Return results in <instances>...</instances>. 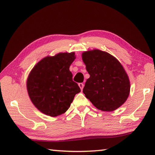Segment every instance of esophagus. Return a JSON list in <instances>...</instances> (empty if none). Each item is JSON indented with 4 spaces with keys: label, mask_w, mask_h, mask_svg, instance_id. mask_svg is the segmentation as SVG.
<instances>
[{
    "label": "esophagus",
    "mask_w": 155,
    "mask_h": 155,
    "mask_svg": "<svg viewBox=\"0 0 155 155\" xmlns=\"http://www.w3.org/2000/svg\"><path fill=\"white\" fill-rule=\"evenodd\" d=\"M78 86H79V87H80L81 90L83 89V87H84V84L83 83H78Z\"/></svg>",
    "instance_id": "34e87169"
}]
</instances>
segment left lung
Here are the masks:
<instances>
[{"label":"left lung","mask_w":155,"mask_h":155,"mask_svg":"<svg viewBox=\"0 0 155 155\" xmlns=\"http://www.w3.org/2000/svg\"><path fill=\"white\" fill-rule=\"evenodd\" d=\"M82 58L90 77L83 93L98 109L113 111L123 105L130 94V81L117 59L98 49L83 52Z\"/></svg>","instance_id":"1"}]
</instances>
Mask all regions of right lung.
Segmentation results:
<instances>
[{
	"mask_svg": "<svg viewBox=\"0 0 155 155\" xmlns=\"http://www.w3.org/2000/svg\"><path fill=\"white\" fill-rule=\"evenodd\" d=\"M74 52H60L42 58L32 69L27 78L28 96L36 108L50 117L64 113L81 92L69 70Z\"/></svg>",
	"mask_w": 155,
	"mask_h": 155,
	"instance_id": "1",
	"label": "right lung"
}]
</instances>
